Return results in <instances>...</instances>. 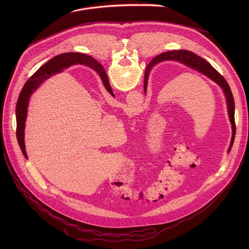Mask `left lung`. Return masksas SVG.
<instances>
[{"label":"left lung","mask_w":249,"mask_h":249,"mask_svg":"<svg viewBox=\"0 0 249 249\" xmlns=\"http://www.w3.org/2000/svg\"><path fill=\"white\" fill-rule=\"evenodd\" d=\"M167 60L178 61V62L186 65L187 67H190L191 69L198 71L199 73H202L203 75L207 76L209 79H211L212 81H214L216 84H218L223 89V90L225 92V95H226V98H227L229 116H230V121L231 123V129H232V137H231V146H230V150H231V146L233 144V141H234V136H235L234 100H233V96H232L231 88H230L229 84L227 83V81L225 80V78L210 63H208L206 60H204L203 58L199 57L195 53H193L191 51H187V50H174V51H167V52L161 53V54L158 55L157 57H155L152 60L151 63L153 65H156L159 62L167 61ZM93 70L100 76V78H101L103 83L106 80H107V75H106L103 67L98 62H96V61L93 63ZM149 72H150V69H147V71L145 72V80H144V90H145V93L147 91Z\"/></svg>","instance_id":"1"}]
</instances>
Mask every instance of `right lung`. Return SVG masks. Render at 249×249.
Instances as JSON below:
<instances>
[{"instance_id":"1","label":"right lung","mask_w":249,"mask_h":249,"mask_svg":"<svg viewBox=\"0 0 249 249\" xmlns=\"http://www.w3.org/2000/svg\"><path fill=\"white\" fill-rule=\"evenodd\" d=\"M95 60H93L91 57L87 56L82 53H64L60 54L50 61H48L46 64L41 66L36 72H35L30 79L25 83L24 87L22 88L18 103L16 107V117H17V139L18 142L19 148L25 158H27L26 152H25V145H24V127H25V120L27 115V106L30 95L33 93V91L36 89L41 83H43L45 80L50 78L52 75H55L59 72H62L64 68H68L71 65L74 64H84L89 66V68L93 69V63ZM105 89H107L110 94L113 95V91L111 89V87L109 85L108 79L103 83Z\"/></svg>"}]
</instances>
